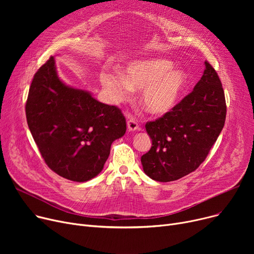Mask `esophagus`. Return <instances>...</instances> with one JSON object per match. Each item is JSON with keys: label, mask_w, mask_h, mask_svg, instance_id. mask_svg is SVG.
Here are the masks:
<instances>
[{"label": "esophagus", "mask_w": 254, "mask_h": 254, "mask_svg": "<svg viewBox=\"0 0 254 254\" xmlns=\"http://www.w3.org/2000/svg\"><path fill=\"white\" fill-rule=\"evenodd\" d=\"M127 129H128L129 131H134V130L139 129L138 122H137L136 119H134V118H129V119L127 120Z\"/></svg>", "instance_id": "34e87169"}]
</instances>
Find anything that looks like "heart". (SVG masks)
<instances>
[{"label":"heart","mask_w":254,"mask_h":254,"mask_svg":"<svg viewBox=\"0 0 254 254\" xmlns=\"http://www.w3.org/2000/svg\"><path fill=\"white\" fill-rule=\"evenodd\" d=\"M172 62L163 59L144 60L127 65L125 75L103 72L101 82L113 103L127 101L134 89H143L141 102L148 112L156 115L171 111L188 86V75L172 70Z\"/></svg>","instance_id":"b5f03b06"}]
</instances>
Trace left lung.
<instances>
[{
  "label": "left lung",
  "instance_id": "8db88e82",
  "mask_svg": "<svg viewBox=\"0 0 254 254\" xmlns=\"http://www.w3.org/2000/svg\"><path fill=\"white\" fill-rule=\"evenodd\" d=\"M205 65L190 93L171 111L145 125L152 146L141 163L153 180L174 181L195 171L223 128L226 104L222 84L207 61Z\"/></svg>",
  "mask_w": 254,
  "mask_h": 254
}]
</instances>
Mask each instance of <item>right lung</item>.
Masks as SVG:
<instances>
[{
	"instance_id": "obj_1",
	"label": "right lung",
	"mask_w": 254,
	"mask_h": 254,
	"mask_svg": "<svg viewBox=\"0 0 254 254\" xmlns=\"http://www.w3.org/2000/svg\"><path fill=\"white\" fill-rule=\"evenodd\" d=\"M25 115L49 169L76 182L99 174L112 142L127 130L126 117L116 106L103 104L60 80L52 57L33 78Z\"/></svg>"
}]
</instances>
